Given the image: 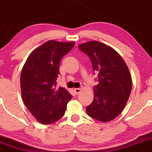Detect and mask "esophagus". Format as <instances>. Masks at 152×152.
I'll return each instance as SVG.
<instances>
[{"mask_svg": "<svg viewBox=\"0 0 152 152\" xmlns=\"http://www.w3.org/2000/svg\"><path fill=\"white\" fill-rule=\"evenodd\" d=\"M82 91V88H75L74 89V92L76 93V94H79Z\"/></svg>", "mask_w": 152, "mask_h": 152, "instance_id": "34e87169", "label": "esophagus"}]
</instances>
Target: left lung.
<instances>
[{
    "label": "left lung",
    "instance_id": "1",
    "mask_svg": "<svg viewBox=\"0 0 152 152\" xmlns=\"http://www.w3.org/2000/svg\"><path fill=\"white\" fill-rule=\"evenodd\" d=\"M90 58L99 84L94 87V99L86 107L90 117L108 122L121 113L132 90V77L126 64L115 50L98 41L79 45Z\"/></svg>",
    "mask_w": 152,
    "mask_h": 152
}]
</instances>
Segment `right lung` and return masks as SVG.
I'll list each match as a JSON object with an SVG mask.
<instances>
[{"mask_svg": "<svg viewBox=\"0 0 152 152\" xmlns=\"http://www.w3.org/2000/svg\"><path fill=\"white\" fill-rule=\"evenodd\" d=\"M74 42L49 40L34 50L22 68L21 95L24 104L42 124L57 121L65 115L72 99L68 91L56 87L59 63Z\"/></svg>", "mask_w": 152, "mask_h": 152, "instance_id": "1", "label": "right lung"}]
</instances>
